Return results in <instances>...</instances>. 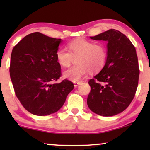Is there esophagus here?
Listing matches in <instances>:
<instances>
[{
    "label": "esophagus",
    "instance_id": "1",
    "mask_svg": "<svg viewBox=\"0 0 150 150\" xmlns=\"http://www.w3.org/2000/svg\"><path fill=\"white\" fill-rule=\"evenodd\" d=\"M81 83V82H74V87H77Z\"/></svg>",
    "mask_w": 150,
    "mask_h": 150
}]
</instances>
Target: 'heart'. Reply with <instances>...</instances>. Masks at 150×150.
Returning <instances> with one entry per match:
<instances>
[{
	"label": "heart",
	"mask_w": 150,
	"mask_h": 150,
	"mask_svg": "<svg viewBox=\"0 0 150 150\" xmlns=\"http://www.w3.org/2000/svg\"><path fill=\"white\" fill-rule=\"evenodd\" d=\"M69 51L60 48L57 51V60L61 66L69 67L74 58H77L78 65L65 70L63 76L72 82H79L87 74L89 69L97 71L105 64L107 52L102 44H96L92 41L78 39L68 44Z\"/></svg>",
	"instance_id": "obj_1"
}]
</instances>
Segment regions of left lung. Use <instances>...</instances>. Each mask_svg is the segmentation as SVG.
I'll return each mask as SVG.
<instances>
[{
    "label": "left lung",
    "mask_w": 150,
    "mask_h": 150,
    "mask_svg": "<svg viewBox=\"0 0 150 150\" xmlns=\"http://www.w3.org/2000/svg\"><path fill=\"white\" fill-rule=\"evenodd\" d=\"M90 38L108 43L105 65L89 81L91 91L87 105L100 115H115L130 105L136 93L139 77L136 49L125 35L115 29Z\"/></svg>",
    "instance_id": "1"
}]
</instances>
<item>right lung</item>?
<instances>
[{
    "instance_id": "add662e5",
    "label": "right lung",
    "mask_w": 150,
    "mask_h": 150,
    "mask_svg": "<svg viewBox=\"0 0 150 150\" xmlns=\"http://www.w3.org/2000/svg\"><path fill=\"white\" fill-rule=\"evenodd\" d=\"M62 40L39 32L24 37L12 50L10 77L15 93L30 113L45 116L64 104L74 84L68 80L52 83L61 77L56 53Z\"/></svg>"
}]
</instances>
